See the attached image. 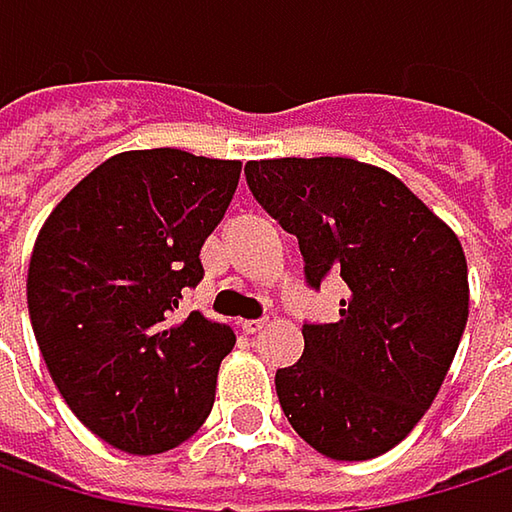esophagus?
Wrapping results in <instances>:
<instances>
[{"label": "esophagus", "mask_w": 512, "mask_h": 512, "mask_svg": "<svg viewBox=\"0 0 512 512\" xmlns=\"http://www.w3.org/2000/svg\"><path fill=\"white\" fill-rule=\"evenodd\" d=\"M240 327H243V333L255 336V333H260L266 327V318H246V321H240Z\"/></svg>", "instance_id": "34e87169"}]
</instances>
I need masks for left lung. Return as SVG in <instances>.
<instances>
[{
    "label": "left lung",
    "mask_w": 512,
    "mask_h": 512,
    "mask_svg": "<svg viewBox=\"0 0 512 512\" xmlns=\"http://www.w3.org/2000/svg\"><path fill=\"white\" fill-rule=\"evenodd\" d=\"M255 199L298 237L307 284L342 272L336 324H304L275 374L292 429L333 461L394 449L432 406L469 316L461 240L382 170L345 156L246 165Z\"/></svg>",
    "instance_id": "8db88e82"
}]
</instances>
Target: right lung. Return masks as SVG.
Wrapping results in <instances>:
<instances>
[{
  "label": "right lung",
  "instance_id": "1",
  "mask_svg": "<svg viewBox=\"0 0 512 512\" xmlns=\"http://www.w3.org/2000/svg\"><path fill=\"white\" fill-rule=\"evenodd\" d=\"M240 162L127 150L57 202L28 263V313L66 406L109 446L156 455L214 406L234 330L179 301L223 220Z\"/></svg>",
  "mask_w": 512,
  "mask_h": 512
}]
</instances>
